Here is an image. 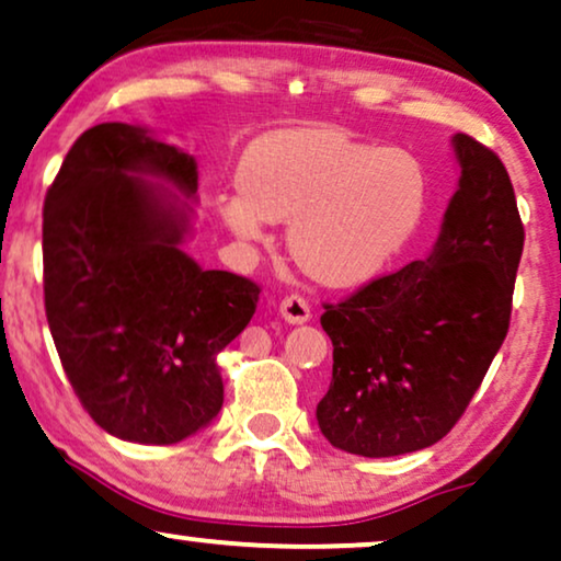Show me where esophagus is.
I'll use <instances>...</instances> for the list:
<instances>
[{"label":"esophagus","instance_id":"obj_1","mask_svg":"<svg viewBox=\"0 0 561 561\" xmlns=\"http://www.w3.org/2000/svg\"><path fill=\"white\" fill-rule=\"evenodd\" d=\"M279 312L287 323H308L310 320V302L305 300L302 295H287L285 300L279 302Z\"/></svg>","mask_w":561,"mask_h":561}]
</instances>
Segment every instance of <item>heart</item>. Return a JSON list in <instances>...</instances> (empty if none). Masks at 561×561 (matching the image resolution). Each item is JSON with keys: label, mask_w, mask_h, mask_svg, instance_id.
I'll return each instance as SVG.
<instances>
[{"label": "heart", "mask_w": 561, "mask_h": 561, "mask_svg": "<svg viewBox=\"0 0 561 561\" xmlns=\"http://www.w3.org/2000/svg\"><path fill=\"white\" fill-rule=\"evenodd\" d=\"M428 179L400 148H377L335 128L268 133L245 151L238 190L220 215L236 236L261 241L266 220L289 222V251L318 282L369 279L421 228Z\"/></svg>", "instance_id": "obj_1"}]
</instances>
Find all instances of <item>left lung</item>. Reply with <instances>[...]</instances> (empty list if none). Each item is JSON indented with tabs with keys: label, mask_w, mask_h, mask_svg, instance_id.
I'll return each instance as SVG.
<instances>
[{
	"label": "left lung",
	"mask_w": 561,
	"mask_h": 561,
	"mask_svg": "<svg viewBox=\"0 0 561 561\" xmlns=\"http://www.w3.org/2000/svg\"><path fill=\"white\" fill-rule=\"evenodd\" d=\"M459 190L425 261L325 302L333 379L318 425L335 449L398 457L442 442L503 346L524 222L495 151L454 136Z\"/></svg>",
	"instance_id": "8db88e82"
}]
</instances>
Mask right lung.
<instances>
[{
	"instance_id": "obj_1",
	"label": "right lung",
	"mask_w": 561,
	"mask_h": 561,
	"mask_svg": "<svg viewBox=\"0 0 561 561\" xmlns=\"http://www.w3.org/2000/svg\"><path fill=\"white\" fill-rule=\"evenodd\" d=\"M144 176L197 192L192 156L144 128L81 133L43 203V295L81 408L123 442L163 446L220 413L218 354L261 287L186 256V213Z\"/></svg>"
}]
</instances>
